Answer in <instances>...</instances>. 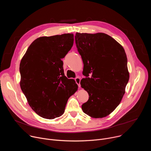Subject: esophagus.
<instances>
[{
	"label": "esophagus",
	"mask_w": 151,
	"mask_h": 151,
	"mask_svg": "<svg viewBox=\"0 0 151 151\" xmlns=\"http://www.w3.org/2000/svg\"><path fill=\"white\" fill-rule=\"evenodd\" d=\"M75 81H76V83L78 84V87H81V84H80V82H81V79H80V78H79V77L76 78H75Z\"/></svg>",
	"instance_id": "esophagus-1"
}]
</instances>
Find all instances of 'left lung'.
I'll use <instances>...</instances> for the list:
<instances>
[{
  "instance_id": "1",
  "label": "left lung",
  "mask_w": 151,
  "mask_h": 151,
  "mask_svg": "<svg viewBox=\"0 0 151 151\" xmlns=\"http://www.w3.org/2000/svg\"><path fill=\"white\" fill-rule=\"evenodd\" d=\"M75 42L85 76L81 81V87L90 96L82 109L94 118L105 117L119 104L129 80L125 50L103 33H76Z\"/></svg>"
}]
</instances>
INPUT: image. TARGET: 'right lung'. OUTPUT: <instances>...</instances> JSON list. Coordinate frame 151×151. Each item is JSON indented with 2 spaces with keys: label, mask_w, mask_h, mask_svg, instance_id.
I'll use <instances>...</instances> for the list:
<instances>
[{
  "label": "right lung",
  "mask_w": 151,
  "mask_h": 151,
  "mask_svg": "<svg viewBox=\"0 0 151 151\" xmlns=\"http://www.w3.org/2000/svg\"><path fill=\"white\" fill-rule=\"evenodd\" d=\"M73 40L72 33L38 37L21 60V89L31 108L44 118L61 116L69 98L78 90L75 80L64 75L61 60Z\"/></svg>",
  "instance_id": "obj_1"
}]
</instances>
